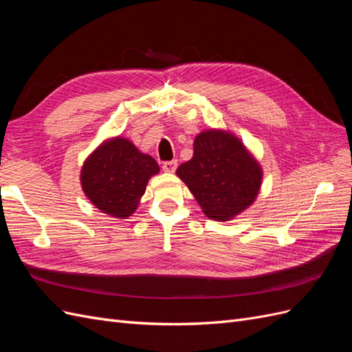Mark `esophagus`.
Returning <instances> with one entry per match:
<instances>
[{
	"label": "esophagus",
	"mask_w": 352,
	"mask_h": 352,
	"mask_svg": "<svg viewBox=\"0 0 352 352\" xmlns=\"http://www.w3.org/2000/svg\"><path fill=\"white\" fill-rule=\"evenodd\" d=\"M177 168V162L176 160H172V162H166L163 163V170L166 173H175Z\"/></svg>",
	"instance_id": "obj_1"
}]
</instances>
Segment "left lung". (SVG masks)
Returning a JSON list of instances; mask_svg holds the SVG:
<instances>
[{"label":"left lung","mask_w":352,"mask_h":352,"mask_svg":"<svg viewBox=\"0 0 352 352\" xmlns=\"http://www.w3.org/2000/svg\"><path fill=\"white\" fill-rule=\"evenodd\" d=\"M176 175L212 220L228 221L247 210L257 198L263 170L238 136L208 129L197 135L194 155L180 164Z\"/></svg>","instance_id":"1"}]
</instances>
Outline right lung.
Segmentation results:
<instances>
[{"instance_id":"1","label":"right lung","mask_w":352,"mask_h":352,"mask_svg":"<svg viewBox=\"0 0 352 352\" xmlns=\"http://www.w3.org/2000/svg\"><path fill=\"white\" fill-rule=\"evenodd\" d=\"M160 172L155 160L126 138L105 140L85 160L80 185L92 204L114 219H127L140 206L148 180Z\"/></svg>"}]
</instances>
